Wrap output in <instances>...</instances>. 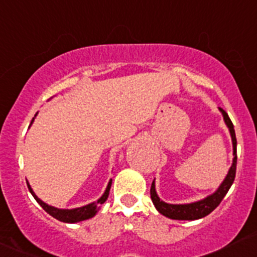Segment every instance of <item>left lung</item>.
<instances>
[{
	"label": "left lung",
	"instance_id": "1",
	"mask_svg": "<svg viewBox=\"0 0 257 257\" xmlns=\"http://www.w3.org/2000/svg\"><path fill=\"white\" fill-rule=\"evenodd\" d=\"M220 112L223 113L224 121H225L227 128H229L230 135H231V141H232V155H234V160H232V165L230 167L229 172H227L225 179L223 181V183L220 184V187L216 189V192H214L213 194L208 195L207 198L202 200H198V202L189 203V204H168V203L162 202L160 199V197L156 193V187H155V181L152 182V186H151V199H152L153 204H155L156 209L160 211L162 215L167 216L169 219H174V220H197V219L204 218L208 214H210L214 210L220 202L223 200V198L225 197L227 190L230 189L231 184L234 183L235 179V173H236V136H235V130L234 125H232L231 120L227 116V113L224 111L221 107H219Z\"/></svg>",
	"mask_w": 257,
	"mask_h": 257
}]
</instances>
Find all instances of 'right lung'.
I'll use <instances>...</instances> for the list:
<instances>
[{
  "instance_id": "obj_1",
  "label": "right lung",
  "mask_w": 257,
  "mask_h": 257,
  "mask_svg": "<svg viewBox=\"0 0 257 257\" xmlns=\"http://www.w3.org/2000/svg\"><path fill=\"white\" fill-rule=\"evenodd\" d=\"M36 116H37V113H36ZM36 116H34V117H36ZM34 117L32 118V122H33ZM32 122H31V125H32ZM111 183H112V179H110L109 184H107V187H106V190H105L104 194L101 195V198H100L96 203H90V204H88V205H84V207L75 208V209H58V208L52 207V205H48L47 203L42 202V200L39 199L36 194H34L33 189H32L28 182H27V186H28V189H30L31 194L34 197V199L38 202V204L41 205V207L43 208L44 210L49 214V215H52L53 218L58 219V220L64 221V223H78V221H83V220H86V219L92 218V216L97 213V210H99L97 204H104V203L106 202L107 197H109Z\"/></svg>"
}]
</instances>
